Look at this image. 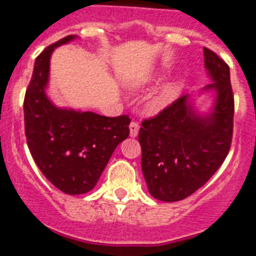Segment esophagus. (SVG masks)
<instances>
[{
  "label": "esophagus",
  "instance_id": "1",
  "mask_svg": "<svg viewBox=\"0 0 256 256\" xmlns=\"http://www.w3.org/2000/svg\"><path fill=\"white\" fill-rule=\"evenodd\" d=\"M138 130H140V124L137 123V122H132L130 124V136L136 137L138 134Z\"/></svg>",
  "mask_w": 256,
  "mask_h": 256
}]
</instances>
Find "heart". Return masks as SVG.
Masks as SVG:
<instances>
[{
    "label": "heart",
    "mask_w": 256,
    "mask_h": 256,
    "mask_svg": "<svg viewBox=\"0 0 256 256\" xmlns=\"http://www.w3.org/2000/svg\"><path fill=\"white\" fill-rule=\"evenodd\" d=\"M176 95H178V86H176V84H170L158 94L157 98L154 99L153 107L156 110L166 108L168 106L174 102Z\"/></svg>",
    "instance_id": "b5f03b06"
}]
</instances>
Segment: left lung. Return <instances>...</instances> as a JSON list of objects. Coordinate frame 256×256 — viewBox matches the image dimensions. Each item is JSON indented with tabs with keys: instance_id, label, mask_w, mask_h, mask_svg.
Returning <instances> with one entry per match:
<instances>
[{
	"instance_id": "1",
	"label": "left lung",
	"mask_w": 256,
	"mask_h": 256,
	"mask_svg": "<svg viewBox=\"0 0 256 256\" xmlns=\"http://www.w3.org/2000/svg\"><path fill=\"white\" fill-rule=\"evenodd\" d=\"M204 64L214 90L210 112L200 115L188 95L178 98L138 132L141 168L153 198L166 202L188 198L206 184L225 161L232 145L234 96L229 66L204 47Z\"/></svg>"
}]
</instances>
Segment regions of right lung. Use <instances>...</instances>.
Wrapping results in <instances>:
<instances>
[{"label":"right lung","instance_id":"1","mask_svg":"<svg viewBox=\"0 0 256 256\" xmlns=\"http://www.w3.org/2000/svg\"><path fill=\"white\" fill-rule=\"evenodd\" d=\"M62 38L36 57L24 95V130L34 161L44 176L68 195L92 191L114 150L130 136L128 115L107 118L95 112L58 108L46 94L50 60Z\"/></svg>","mask_w":256,"mask_h":256}]
</instances>
